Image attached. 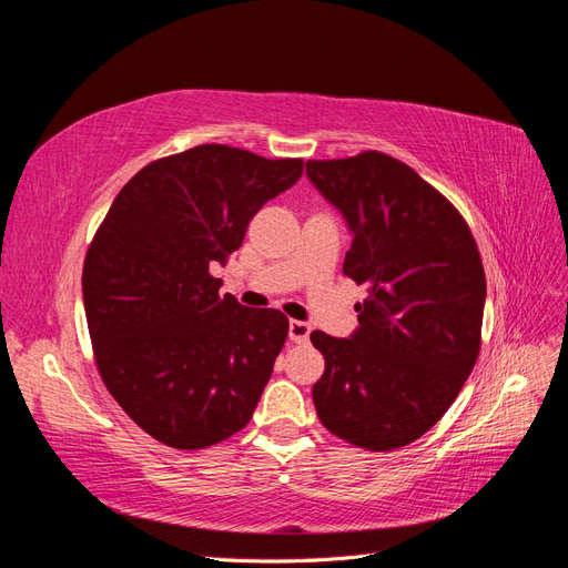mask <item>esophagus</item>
Returning a JSON list of instances; mask_svg holds the SVG:
<instances>
[{"mask_svg":"<svg viewBox=\"0 0 568 568\" xmlns=\"http://www.w3.org/2000/svg\"><path fill=\"white\" fill-rule=\"evenodd\" d=\"M311 324L307 322H301V320H291L288 322V338L294 343H307V338H311Z\"/></svg>","mask_w":568,"mask_h":568,"instance_id":"34e87169","label":"esophagus"}]
</instances>
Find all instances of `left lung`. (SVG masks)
<instances>
[{
    "label": "left lung",
    "instance_id": "obj_1",
    "mask_svg": "<svg viewBox=\"0 0 568 568\" xmlns=\"http://www.w3.org/2000/svg\"><path fill=\"white\" fill-rule=\"evenodd\" d=\"M353 234L343 274L367 286L351 338L313 332L320 422L357 448H403L455 403L480 348L486 274L455 205L382 151L307 161Z\"/></svg>",
    "mask_w": 568,
    "mask_h": 568
}]
</instances>
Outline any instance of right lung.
Returning <instances> with one entry per match:
<instances>
[{
  "instance_id": "add662e5",
  "label": "right lung",
  "mask_w": 568,
  "mask_h": 568,
  "mask_svg": "<svg viewBox=\"0 0 568 568\" xmlns=\"http://www.w3.org/2000/svg\"><path fill=\"white\" fill-rule=\"evenodd\" d=\"M301 175V159L201 144L144 165L92 239L82 298L99 374L170 448H209L253 417L288 320L220 296L211 267Z\"/></svg>"
}]
</instances>
